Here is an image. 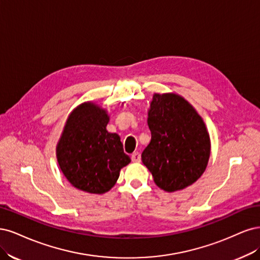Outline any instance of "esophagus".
Instances as JSON below:
<instances>
[{"mask_svg": "<svg viewBox=\"0 0 260 260\" xmlns=\"http://www.w3.org/2000/svg\"><path fill=\"white\" fill-rule=\"evenodd\" d=\"M131 157H132V161L135 163H139L141 161V155L139 152H134Z\"/></svg>", "mask_w": 260, "mask_h": 260, "instance_id": "34e87169", "label": "esophagus"}]
</instances>
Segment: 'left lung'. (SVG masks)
Returning <instances> with one entry per match:
<instances>
[{"label": "left lung", "instance_id": "obj_1", "mask_svg": "<svg viewBox=\"0 0 260 260\" xmlns=\"http://www.w3.org/2000/svg\"><path fill=\"white\" fill-rule=\"evenodd\" d=\"M151 141L141 160L167 192L196 182L207 166L211 141L202 118L176 94H154L148 113Z\"/></svg>", "mask_w": 260, "mask_h": 260}]
</instances>
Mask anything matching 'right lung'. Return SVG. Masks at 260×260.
Here are the masks:
<instances>
[{
    "instance_id": "right-lung-1",
    "label": "right lung",
    "mask_w": 260,
    "mask_h": 260,
    "mask_svg": "<svg viewBox=\"0 0 260 260\" xmlns=\"http://www.w3.org/2000/svg\"><path fill=\"white\" fill-rule=\"evenodd\" d=\"M107 112L95 104L74 109L57 145V160L72 186L88 193H105L131 162L120 136L106 129Z\"/></svg>"
}]
</instances>
